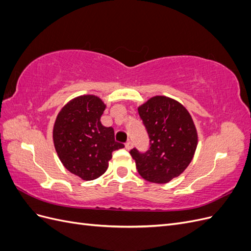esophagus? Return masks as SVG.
Wrapping results in <instances>:
<instances>
[{
    "label": "esophagus",
    "mask_w": 251,
    "mask_h": 251,
    "mask_svg": "<svg viewBox=\"0 0 251 251\" xmlns=\"http://www.w3.org/2000/svg\"><path fill=\"white\" fill-rule=\"evenodd\" d=\"M125 147H126V150H132L134 146H133V143H132L131 141H127V142L125 144Z\"/></svg>",
    "instance_id": "obj_1"
}]
</instances>
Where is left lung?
Here are the masks:
<instances>
[{"label": "left lung", "instance_id": "left-lung-1", "mask_svg": "<svg viewBox=\"0 0 251 251\" xmlns=\"http://www.w3.org/2000/svg\"><path fill=\"white\" fill-rule=\"evenodd\" d=\"M150 138V148L130 154L140 176L154 183H166L187 168L197 148L196 127L187 110L171 98L156 96L138 108Z\"/></svg>", "mask_w": 251, "mask_h": 251}]
</instances>
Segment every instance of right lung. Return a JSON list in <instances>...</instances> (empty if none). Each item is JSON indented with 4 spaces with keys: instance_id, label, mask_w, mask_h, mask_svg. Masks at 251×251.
<instances>
[{
    "instance_id": "1",
    "label": "right lung",
    "mask_w": 251,
    "mask_h": 251,
    "mask_svg": "<svg viewBox=\"0 0 251 251\" xmlns=\"http://www.w3.org/2000/svg\"><path fill=\"white\" fill-rule=\"evenodd\" d=\"M104 108L96 96L77 97L59 112L53 128L60 161L68 171L87 181L100 177L113 151L125 147L115 141L113 127L101 125Z\"/></svg>"
}]
</instances>
